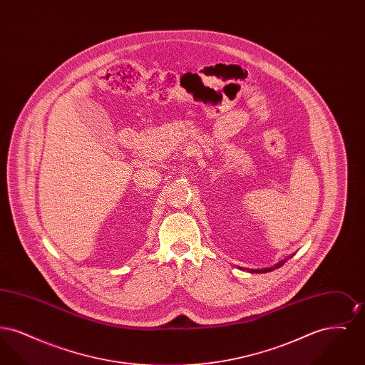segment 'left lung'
<instances>
[{
  "label": "left lung",
  "instance_id": "left-lung-1",
  "mask_svg": "<svg viewBox=\"0 0 365 365\" xmlns=\"http://www.w3.org/2000/svg\"><path fill=\"white\" fill-rule=\"evenodd\" d=\"M286 262V260L284 261H280V262H278L275 267H271V268H264V269H249L250 272H257V274H264V272H271V271H274L275 268H279V267H282L283 264Z\"/></svg>",
  "mask_w": 365,
  "mask_h": 365
}]
</instances>
